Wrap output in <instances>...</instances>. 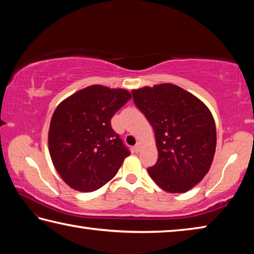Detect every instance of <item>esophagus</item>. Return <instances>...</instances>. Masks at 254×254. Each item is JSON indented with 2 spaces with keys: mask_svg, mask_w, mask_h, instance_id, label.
<instances>
[{
  "mask_svg": "<svg viewBox=\"0 0 254 254\" xmlns=\"http://www.w3.org/2000/svg\"><path fill=\"white\" fill-rule=\"evenodd\" d=\"M140 148H141V145H140V143H137L135 146H134V150L136 153H138L139 150H140Z\"/></svg>",
  "mask_w": 254,
  "mask_h": 254,
  "instance_id": "34e87169",
  "label": "esophagus"
}]
</instances>
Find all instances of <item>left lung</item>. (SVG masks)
Segmentation results:
<instances>
[{
	"label": "left lung",
	"mask_w": 254,
	"mask_h": 254,
	"mask_svg": "<svg viewBox=\"0 0 254 254\" xmlns=\"http://www.w3.org/2000/svg\"><path fill=\"white\" fill-rule=\"evenodd\" d=\"M131 93L155 131L158 159L147 170L149 176L166 192H188L207 174L215 154L216 128L210 109L172 83Z\"/></svg>",
	"instance_id": "obj_1"
}]
</instances>
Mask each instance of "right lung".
<instances>
[{"label": "right lung", "mask_w": 254, "mask_h": 254, "mask_svg": "<svg viewBox=\"0 0 254 254\" xmlns=\"http://www.w3.org/2000/svg\"><path fill=\"white\" fill-rule=\"evenodd\" d=\"M130 98L126 89L93 84L58 105L49 128V153L71 189L79 192L100 189L130 155L110 123Z\"/></svg>", "instance_id": "add662e5"}]
</instances>
